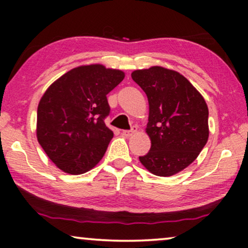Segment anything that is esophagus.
Here are the masks:
<instances>
[{"instance_id":"obj_1","label":"esophagus","mask_w":248,"mask_h":248,"mask_svg":"<svg viewBox=\"0 0 248 248\" xmlns=\"http://www.w3.org/2000/svg\"><path fill=\"white\" fill-rule=\"evenodd\" d=\"M137 131H138V127H137V126H133V127L131 128V130L123 131V135H124V137L130 138V137H132V135H133V134L137 133Z\"/></svg>"}]
</instances>
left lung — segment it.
<instances>
[{
	"instance_id": "obj_1",
	"label": "left lung",
	"mask_w": 248,
	"mask_h": 248,
	"mask_svg": "<svg viewBox=\"0 0 248 248\" xmlns=\"http://www.w3.org/2000/svg\"><path fill=\"white\" fill-rule=\"evenodd\" d=\"M132 79L148 97L145 127L150 151L140 162L151 174L169 177L198 158L209 139V109L196 88L177 71L162 66L135 70Z\"/></svg>"
}]
</instances>
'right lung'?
Masks as SVG:
<instances>
[{
  "mask_svg": "<svg viewBox=\"0 0 248 248\" xmlns=\"http://www.w3.org/2000/svg\"><path fill=\"white\" fill-rule=\"evenodd\" d=\"M121 70L103 64L81 65L54 81L40 98L36 135L61 170L80 175L93 169L114 137L105 124L107 94L123 81Z\"/></svg>",
  "mask_w": 248,
  "mask_h": 248,
  "instance_id": "obj_1",
  "label": "right lung"
}]
</instances>
